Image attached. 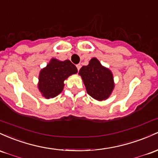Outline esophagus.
<instances>
[{
    "label": "esophagus",
    "instance_id": "1",
    "mask_svg": "<svg viewBox=\"0 0 158 158\" xmlns=\"http://www.w3.org/2000/svg\"><path fill=\"white\" fill-rule=\"evenodd\" d=\"M76 66H77V71H79V70H80V69H81V64H77V65H76Z\"/></svg>",
    "mask_w": 158,
    "mask_h": 158
}]
</instances>
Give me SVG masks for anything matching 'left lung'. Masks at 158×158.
I'll list each match as a JSON object with an SVG mask.
<instances>
[{
    "label": "left lung",
    "instance_id": "1",
    "mask_svg": "<svg viewBox=\"0 0 158 158\" xmlns=\"http://www.w3.org/2000/svg\"><path fill=\"white\" fill-rule=\"evenodd\" d=\"M84 81L86 92L93 98L98 101L107 99L112 93L114 84L112 72L102 66L96 58H93L87 65L79 71Z\"/></svg>",
    "mask_w": 158,
    "mask_h": 158
}]
</instances>
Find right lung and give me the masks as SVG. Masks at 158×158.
<instances>
[{
	"mask_svg": "<svg viewBox=\"0 0 158 158\" xmlns=\"http://www.w3.org/2000/svg\"><path fill=\"white\" fill-rule=\"evenodd\" d=\"M77 72V69L70 60L60 61L52 59L39 77V89L46 98L56 97L63 91L64 81Z\"/></svg>",
	"mask_w": 158,
	"mask_h": 158,
	"instance_id": "1",
	"label": "right lung"
}]
</instances>
